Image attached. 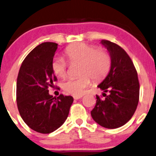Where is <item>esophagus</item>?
Segmentation results:
<instances>
[{"mask_svg":"<svg viewBox=\"0 0 156 156\" xmlns=\"http://www.w3.org/2000/svg\"><path fill=\"white\" fill-rule=\"evenodd\" d=\"M82 98H83V96H74V97H73L74 100H79V99H80Z\"/></svg>","mask_w":156,"mask_h":156,"instance_id":"esophagus-1","label":"esophagus"}]
</instances>
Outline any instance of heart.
<instances>
[{"mask_svg":"<svg viewBox=\"0 0 156 156\" xmlns=\"http://www.w3.org/2000/svg\"><path fill=\"white\" fill-rule=\"evenodd\" d=\"M65 56L71 65L80 64L76 78H69L62 85L63 90L73 96H80L85 88L91 83L103 80L110 71L112 57L105 50L100 49L86 43H77L68 47L64 52ZM51 68L53 73L59 78L67 76L68 64L63 58L56 57L53 60Z\"/></svg>","mask_w":156,"mask_h":156,"instance_id":"1","label":"heart"}]
</instances>
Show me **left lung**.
<instances>
[{"mask_svg": "<svg viewBox=\"0 0 156 156\" xmlns=\"http://www.w3.org/2000/svg\"><path fill=\"white\" fill-rule=\"evenodd\" d=\"M101 44L111 55L112 65L107 76L98 86L105 92V98L97 95L91 115L101 126L116 129L133 116L138 104L140 85L136 69L126 52L110 41L102 40ZM105 92H109L108 95Z\"/></svg>", "mask_w": 156, "mask_h": 156, "instance_id": "obj_1", "label": "left lung"}]
</instances>
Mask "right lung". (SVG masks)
<instances>
[{
    "label": "right lung",
    "instance_id": "1",
    "mask_svg": "<svg viewBox=\"0 0 156 156\" xmlns=\"http://www.w3.org/2000/svg\"><path fill=\"white\" fill-rule=\"evenodd\" d=\"M58 44L44 42L24 58L16 84V101L21 118L34 131L49 134L59 128L68 116L73 103L71 96L49 94L57 78L51 68Z\"/></svg>",
    "mask_w": 156,
    "mask_h": 156
}]
</instances>
